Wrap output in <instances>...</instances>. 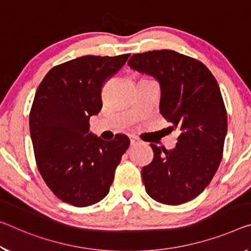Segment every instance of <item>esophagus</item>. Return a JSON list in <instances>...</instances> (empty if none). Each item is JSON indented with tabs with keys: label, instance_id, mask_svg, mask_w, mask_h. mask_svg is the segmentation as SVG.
Wrapping results in <instances>:
<instances>
[{
	"label": "esophagus",
	"instance_id": "1",
	"mask_svg": "<svg viewBox=\"0 0 251 251\" xmlns=\"http://www.w3.org/2000/svg\"><path fill=\"white\" fill-rule=\"evenodd\" d=\"M141 141L138 140L137 137H130V145H137V144H141Z\"/></svg>",
	"mask_w": 251,
	"mask_h": 251
}]
</instances>
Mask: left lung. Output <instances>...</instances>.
<instances>
[{
    "instance_id": "8db88e82",
    "label": "left lung",
    "mask_w": 251,
    "mask_h": 251,
    "mask_svg": "<svg viewBox=\"0 0 251 251\" xmlns=\"http://www.w3.org/2000/svg\"><path fill=\"white\" fill-rule=\"evenodd\" d=\"M130 68L156 79L160 111L178 132L176 146L151 144L154 157L142 169L149 196L178 205L197 198L220 165L226 135V111L219 85L203 63L173 50L137 53Z\"/></svg>"
}]
</instances>
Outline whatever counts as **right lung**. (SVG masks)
I'll return each instance as SVG.
<instances>
[{
    "mask_svg": "<svg viewBox=\"0 0 251 251\" xmlns=\"http://www.w3.org/2000/svg\"><path fill=\"white\" fill-rule=\"evenodd\" d=\"M130 54L83 55L51 69L35 93L29 124L39 172L61 201L88 206L109 192L129 146L126 135L104 141L89 132L102 107V83Z\"/></svg>",
    "mask_w": 251,
    "mask_h": 251,
    "instance_id": "add662e5",
    "label": "right lung"
}]
</instances>
